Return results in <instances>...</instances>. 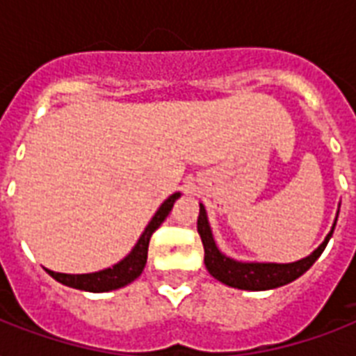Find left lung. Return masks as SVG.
<instances>
[{"instance_id": "8db88e82", "label": "left lung", "mask_w": 356, "mask_h": 356, "mask_svg": "<svg viewBox=\"0 0 356 356\" xmlns=\"http://www.w3.org/2000/svg\"><path fill=\"white\" fill-rule=\"evenodd\" d=\"M340 212V211H338ZM338 218V214H337ZM337 218L332 223L331 231L325 240L318 248L301 260L279 264V262H249V260H236L227 257L222 249L216 245L214 234H212L211 223L203 203H200V218H197V233L201 236L203 248H205V266L209 273L223 284L238 290H249V292H262V290H273V288L284 286L288 282L296 281L301 277L310 266L314 264L318 257L323 253V249L332 236V231L337 227Z\"/></svg>"}]
</instances>
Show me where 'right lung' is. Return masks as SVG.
<instances>
[{"label": "right lung", "instance_id": "right-lung-1", "mask_svg": "<svg viewBox=\"0 0 356 356\" xmlns=\"http://www.w3.org/2000/svg\"><path fill=\"white\" fill-rule=\"evenodd\" d=\"M181 197V192H175L168 197L159 211L155 212V216L151 218V222L147 223V227L144 229V233L140 234L138 242L134 243V248L131 249V253L122 259L118 264L105 268V270L94 271V273H58V271H46L55 279V281L63 282L70 288H77V290H85V292H111V290H118V288L127 286L129 282H133L134 279H138L140 273L144 271L145 262H147V248H149L151 234L155 233L156 229L161 227L162 222L166 220L168 214L172 212L173 203Z\"/></svg>", "mask_w": 356, "mask_h": 356}]
</instances>
